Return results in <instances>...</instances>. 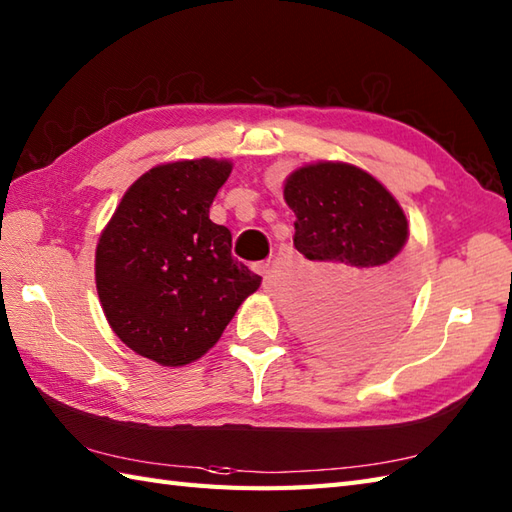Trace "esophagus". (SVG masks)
I'll return each instance as SVG.
<instances>
[{
  "label": "esophagus",
  "instance_id": "34e87169",
  "mask_svg": "<svg viewBox=\"0 0 512 512\" xmlns=\"http://www.w3.org/2000/svg\"><path fill=\"white\" fill-rule=\"evenodd\" d=\"M270 264H273V262H270V259H264V262H259V264L255 266V268H257V273H259V275H268Z\"/></svg>",
  "mask_w": 512,
  "mask_h": 512
}]
</instances>
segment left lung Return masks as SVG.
<instances>
[{"mask_svg": "<svg viewBox=\"0 0 512 512\" xmlns=\"http://www.w3.org/2000/svg\"><path fill=\"white\" fill-rule=\"evenodd\" d=\"M284 198L297 215L295 248L325 273L303 332L330 352L383 341L413 295L407 217L394 195L354 165L317 162L290 173Z\"/></svg>", "mask_w": 512, "mask_h": 512, "instance_id": "obj_1", "label": "left lung"}]
</instances>
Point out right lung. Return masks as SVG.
I'll return each instance as SVG.
<instances>
[{
	"instance_id": "1",
	"label": "right lung",
	"mask_w": 512,
	"mask_h": 512,
	"mask_svg": "<svg viewBox=\"0 0 512 512\" xmlns=\"http://www.w3.org/2000/svg\"><path fill=\"white\" fill-rule=\"evenodd\" d=\"M231 169L213 158L149 169L127 189L96 246L107 321L127 347L158 365L198 361L262 284L231 255V231L209 220Z\"/></svg>"
}]
</instances>
